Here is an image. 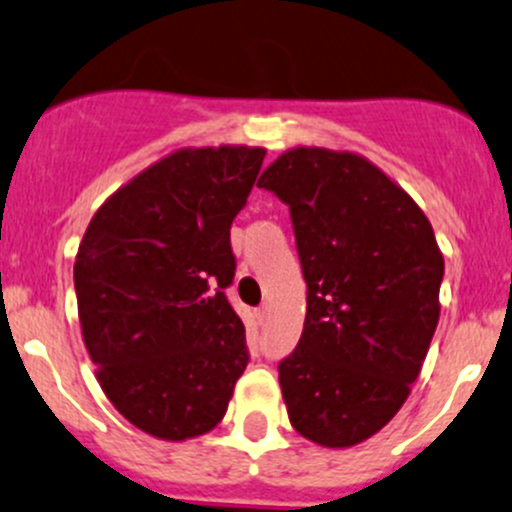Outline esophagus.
Returning <instances> with one entry per match:
<instances>
[{"label":"esophagus","mask_w":512,"mask_h":512,"mask_svg":"<svg viewBox=\"0 0 512 512\" xmlns=\"http://www.w3.org/2000/svg\"><path fill=\"white\" fill-rule=\"evenodd\" d=\"M256 318H258V320H261V323H266V320H268V318H271V305H268V303H263V305H261V308H258V310H256Z\"/></svg>","instance_id":"1"}]
</instances>
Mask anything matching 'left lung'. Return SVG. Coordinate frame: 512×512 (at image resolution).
<instances>
[{
  "label": "left lung",
  "mask_w": 512,
  "mask_h": 512,
  "mask_svg": "<svg viewBox=\"0 0 512 512\" xmlns=\"http://www.w3.org/2000/svg\"><path fill=\"white\" fill-rule=\"evenodd\" d=\"M258 187L288 204L308 298L278 365L288 419L350 449L402 409L439 325L444 256L419 204L367 157L291 147Z\"/></svg>",
  "instance_id": "1"
}]
</instances>
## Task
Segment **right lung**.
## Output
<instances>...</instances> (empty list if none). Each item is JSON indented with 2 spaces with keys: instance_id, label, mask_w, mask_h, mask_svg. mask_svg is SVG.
<instances>
[{
  "instance_id": "1",
  "label": "right lung",
  "mask_w": 512,
  "mask_h": 512,
  "mask_svg": "<svg viewBox=\"0 0 512 512\" xmlns=\"http://www.w3.org/2000/svg\"><path fill=\"white\" fill-rule=\"evenodd\" d=\"M266 150L182 147L110 194L73 263L78 320L105 397L133 426L187 441L224 419L249 362L226 300L231 221Z\"/></svg>"
}]
</instances>
